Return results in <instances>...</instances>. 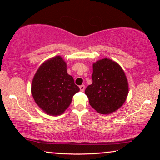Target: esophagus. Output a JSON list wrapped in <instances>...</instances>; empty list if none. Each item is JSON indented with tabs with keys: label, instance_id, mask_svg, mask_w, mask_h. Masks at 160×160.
I'll use <instances>...</instances> for the list:
<instances>
[{
	"label": "esophagus",
	"instance_id": "34e87169",
	"mask_svg": "<svg viewBox=\"0 0 160 160\" xmlns=\"http://www.w3.org/2000/svg\"><path fill=\"white\" fill-rule=\"evenodd\" d=\"M80 90L81 92H83L84 90H85V85H82L80 86Z\"/></svg>",
	"mask_w": 160,
	"mask_h": 160
}]
</instances>
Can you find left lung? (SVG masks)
Listing matches in <instances>:
<instances>
[{
	"label": "left lung",
	"instance_id": "1",
	"mask_svg": "<svg viewBox=\"0 0 160 160\" xmlns=\"http://www.w3.org/2000/svg\"><path fill=\"white\" fill-rule=\"evenodd\" d=\"M92 83L85 94L93 109L102 114L116 112L125 102L128 83L122 69L116 62L104 58L93 63Z\"/></svg>",
	"mask_w": 160,
	"mask_h": 160
}]
</instances>
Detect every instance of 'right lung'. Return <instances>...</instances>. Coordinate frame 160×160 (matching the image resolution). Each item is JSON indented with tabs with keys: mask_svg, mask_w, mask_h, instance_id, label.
<instances>
[{
	"mask_svg": "<svg viewBox=\"0 0 160 160\" xmlns=\"http://www.w3.org/2000/svg\"><path fill=\"white\" fill-rule=\"evenodd\" d=\"M66 66L61 56H55L39 66L32 80V97L47 114H62L70 106L74 94L80 91L73 78L68 74Z\"/></svg>",
	"mask_w": 160,
	"mask_h": 160,
	"instance_id": "add662e5",
	"label": "right lung"
}]
</instances>
